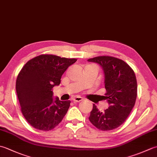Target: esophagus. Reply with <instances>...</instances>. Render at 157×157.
Returning a JSON list of instances; mask_svg holds the SVG:
<instances>
[{
  "mask_svg": "<svg viewBox=\"0 0 157 157\" xmlns=\"http://www.w3.org/2000/svg\"><path fill=\"white\" fill-rule=\"evenodd\" d=\"M72 100L74 102H81L83 100V98L80 97V96H77V97L73 98Z\"/></svg>",
  "mask_w": 157,
  "mask_h": 157,
  "instance_id": "34e87169",
  "label": "esophagus"
}]
</instances>
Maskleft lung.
Returning a JSON list of instances; mask_svg holds the SVG:
<instances>
[{"label": "left lung", "mask_w": 157, "mask_h": 157, "mask_svg": "<svg viewBox=\"0 0 157 157\" xmlns=\"http://www.w3.org/2000/svg\"><path fill=\"white\" fill-rule=\"evenodd\" d=\"M88 61L97 63L104 71L105 98L109 104L102 112L93 105L90 121L102 131L115 129L125 121L135 105L137 81L134 71L125 62L112 56H97Z\"/></svg>", "instance_id": "8db88e82"}]
</instances>
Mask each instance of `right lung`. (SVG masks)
<instances>
[{
    "label": "right lung",
    "instance_id": "1",
    "mask_svg": "<svg viewBox=\"0 0 157 157\" xmlns=\"http://www.w3.org/2000/svg\"><path fill=\"white\" fill-rule=\"evenodd\" d=\"M76 59L42 55L29 60L23 67L16 81V92L22 114L34 128L49 131L54 129L66 115L70 101L54 98L52 89Z\"/></svg>",
    "mask_w": 157,
    "mask_h": 157
}]
</instances>
